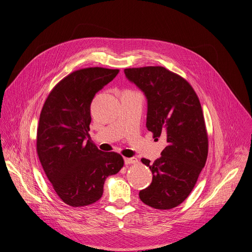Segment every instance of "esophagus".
I'll return each instance as SVG.
<instances>
[{"label":"esophagus","mask_w":252,"mask_h":252,"mask_svg":"<svg viewBox=\"0 0 252 252\" xmlns=\"http://www.w3.org/2000/svg\"><path fill=\"white\" fill-rule=\"evenodd\" d=\"M125 163L126 164H137L138 163V159L135 157L131 158H125Z\"/></svg>","instance_id":"esophagus-1"}]
</instances>
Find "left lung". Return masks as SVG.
Returning a JSON list of instances; mask_svg holds the SVG:
<instances>
[{
  "label": "left lung",
  "mask_w": 252,
  "mask_h": 252,
  "mask_svg": "<svg viewBox=\"0 0 252 252\" xmlns=\"http://www.w3.org/2000/svg\"><path fill=\"white\" fill-rule=\"evenodd\" d=\"M126 76L146 95V126L153 138L165 137L167 146L150 163V186L140 191V199L156 209H171L190 195L208 154V136L201 104L192 86L162 66L126 68Z\"/></svg>",
  "instance_id": "1"
}]
</instances>
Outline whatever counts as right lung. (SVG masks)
<instances>
[{
  "mask_svg": "<svg viewBox=\"0 0 252 252\" xmlns=\"http://www.w3.org/2000/svg\"><path fill=\"white\" fill-rule=\"evenodd\" d=\"M118 72L103 67L75 70L52 89L44 103L36 130V152L53 189L69 206L98 201L106 178L124 166L121 154L103 152L88 139L92 100Z\"/></svg>",
  "mask_w": 252,
  "mask_h": 252,
  "instance_id": "add662e5",
  "label": "right lung"
}]
</instances>
